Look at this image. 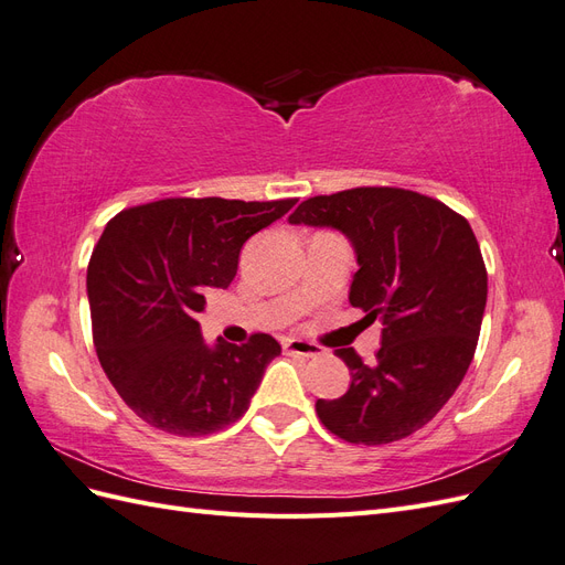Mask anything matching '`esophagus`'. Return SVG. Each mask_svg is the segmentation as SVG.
<instances>
[{
    "label": "esophagus",
    "mask_w": 565,
    "mask_h": 565,
    "mask_svg": "<svg viewBox=\"0 0 565 565\" xmlns=\"http://www.w3.org/2000/svg\"><path fill=\"white\" fill-rule=\"evenodd\" d=\"M282 349L285 353H292V355H303V358H313L320 355L322 349L313 341H306V339H282Z\"/></svg>",
    "instance_id": "34e87169"
}]
</instances>
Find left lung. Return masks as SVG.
<instances>
[{
  "instance_id": "8db88e82",
  "label": "left lung",
  "mask_w": 565,
  "mask_h": 565,
  "mask_svg": "<svg viewBox=\"0 0 565 565\" xmlns=\"http://www.w3.org/2000/svg\"><path fill=\"white\" fill-rule=\"evenodd\" d=\"M289 224L332 226L353 243L349 301L382 320L372 367L337 349L351 370L341 398H318L322 426L355 446H384L429 424L471 365L488 299V270L469 221L405 188L361 185L303 200Z\"/></svg>"
}]
</instances>
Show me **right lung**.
Listing matches in <instances>:
<instances>
[{
  "label": "right lung",
  "instance_id": "1",
  "mask_svg": "<svg viewBox=\"0 0 565 565\" xmlns=\"http://www.w3.org/2000/svg\"><path fill=\"white\" fill-rule=\"evenodd\" d=\"M295 202L167 198L108 221L87 268L92 334L100 367L143 422L207 436L247 413L280 344L254 332L212 349L195 316L204 295L231 285L249 237Z\"/></svg>",
  "mask_w": 565,
  "mask_h": 565
}]
</instances>
